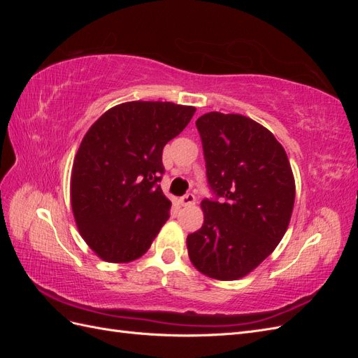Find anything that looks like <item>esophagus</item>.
Wrapping results in <instances>:
<instances>
[{
    "mask_svg": "<svg viewBox=\"0 0 358 358\" xmlns=\"http://www.w3.org/2000/svg\"><path fill=\"white\" fill-rule=\"evenodd\" d=\"M194 203H196V196H194V194H185V196L179 199L180 206H189Z\"/></svg>",
    "mask_w": 358,
    "mask_h": 358,
    "instance_id": "obj_1",
    "label": "esophagus"
}]
</instances>
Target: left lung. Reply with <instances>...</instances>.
I'll return each instance as SVG.
<instances>
[{"mask_svg":"<svg viewBox=\"0 0 358 358\" xmlns=\"http://www.w3.org/2000/svg\"><path fill=\"white\" fill-rule=\"evenodd\" d=\"M196 125L209 187L222 200L201 201L204 222L187 237L188 255L206 276L241 279L284 237L294 208V176L282 145L251 117L210 112Z\"/></svg>","mask_w":358,"mask_h":358,"instance_id":"obj_1","label":"left lung"}]
</instances>
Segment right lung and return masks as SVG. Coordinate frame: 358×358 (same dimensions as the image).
<instances>
[{
    "mask_svg": "<svg viewBox=\"0 0 358 358\" xmlns=\"http://www.w3.org/2000/svg\"><path fill=\"white\" fill-rule=\"evenodd\" d=\"M196 107L128 101L91 125L74 157L71 209L83 241L107 263L142 257L169 220L162 149L188 125Z\"/></svg>",
    "mask_w": 358,
    "mask_h": 358,
    "instance_id": "add662e5",
    "label": "right lung"
}]
</instances>
